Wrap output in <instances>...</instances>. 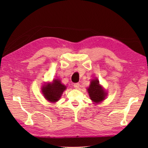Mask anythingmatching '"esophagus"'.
<instances>
[{"label":"esophagus","instance_id":"esophagus-1","mask_svg":"<svg viewBox=\"0 0 148 148\" xmlns=\"http://www.w3.org/2000/svg\"><path fill=\"white\" fill-rule=\"evenodd\" d=\"M73 86H74V88H76V89H78V88L79 87V84L78 83H75V84H73Z\"/></svg>","mask_w":148,"mask_h":148}]
</instances>
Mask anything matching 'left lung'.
I'll return each mask as SVG.
<instances>
[{
    "label": "left lung",
    "instance_id": "8db88e82",
    "mask_svg": "<svg viewBox=\"0 0 148 148\" xmlns=\"http://www.w3.org/2000/svg\"><path fill=\"white\" fill-rule=\"evenodd\" d=\"M88 91L91 99L95 103L100 102L104 99L106 92L99 85V82L97 79L92 80Z\"/></svg>",
    "mask_w": 148,
    "mask_h": 148
}]
</instances>
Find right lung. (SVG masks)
<instances>
[{
    "mask_svg": "<svg viewBox=\"0 0 148 148\" xmlns=\"http://www.w3.org/2000/svg\"><path fill=\"white\" fill-rule=\"evenodd\" d=\"M42 89L46 99L50 102H55L60 99L66 86L61 83L60 80L56 79L52 84L49 83Z\"/></svg>",
    "mask_w": 148,
    "mask_h": 148,
    "instance_id": "obj_1",
    "label": "right lung"
}]
</instances>
